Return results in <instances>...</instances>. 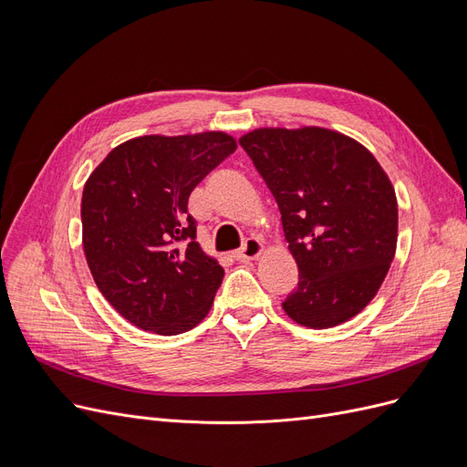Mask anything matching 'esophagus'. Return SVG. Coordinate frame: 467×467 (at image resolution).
Instances as JSON below:
<instances>
[{
    "label": "esophagus",
    "instance_id": "34e87169",
    "mask_svg": "<svg viewBox=\"0 0 467 467\" xmlns=\"http://www.w3.org/2000/svg\"><path fill=\"white\" fill-rule=\"evenodd\" d=\"M263 251H265V245H263L261 239L249 237L247 242H245V245L234 253V257L237 261H255V259H259L263 255Z\"/></svg>",
    "mask_w": 467,
    "mask_h": 467
}]
</instances>
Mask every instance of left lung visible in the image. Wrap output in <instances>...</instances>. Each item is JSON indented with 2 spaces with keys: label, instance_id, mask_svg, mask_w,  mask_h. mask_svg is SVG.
Listing matches in <instances>:
<instances>
[{
  "label": "left lung",
  "instance_id": "8db88e82",
  "mask_svg": "<svg viewBox=\"0 0 467 467\" xmlns=\"http://www.w3.org/2000/svg\"><path fill=\"white\" fill-rule=\"evenodd\" d=\"M239 144L276 199L298 265V288L282 302L286 316L329 329L360 314L398 247V199L372 151L321 126H265Z\"/></svg>",
  "mask_w": 467,
  "mask_h": 467
}]
</instances>
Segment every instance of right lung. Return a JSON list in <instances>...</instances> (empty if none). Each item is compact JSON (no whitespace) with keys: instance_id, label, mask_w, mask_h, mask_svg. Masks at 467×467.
Returning a JSON list of instances; mask_svg holds the SVG:
<instances>
[{"instance_id":"1","label":"right lung","mask_w":467,"mask_h":467,"mask_svg":"<svg viewBox=\"0 0 467 467\" xmlns=\"http://www.w3.org/2000/svg\"><path fill=\"white\" fill-rule=\"evenodd\" d=\"M235 148L220 130L138 136L112 148L86 181L83 253L97 288L136 327L185 333L214 304L223 268L196 242L187 204Z\"/></svg>"}]
</instances>
